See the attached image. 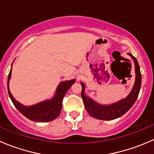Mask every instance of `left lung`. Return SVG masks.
Returning <instances> with one entry per match:
<instances>
[{
    "label": "left lung",
    "instance_id": "left-lung-1",
    "mask_svg": "<svg viewBox=\"0 0 154 154\" xmlns=\"http://www.w3.org/2000/svg\"><path fill=\"white\" fill-rule=\"evenodd\" d=\"M128 55L131 57L134 62L136 80H135L133 89L125 99H122L116 103L109 105H101L93 100L90 97H87L85 94L84 83H80L82 86L81 97L83 98L85 107L88 114L94 119L105 121L118 119L125 114L136 102L139 91H140L141 84H142V74H141L140 67H139L137 60L130 53H128Z\"/></svg>",
    "mask_w": 154,
    "mask_h": 154
}]
</instances>
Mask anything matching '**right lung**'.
Instances as JSON below:
<instances>
[{"instance_id": "add662e5", "label": "right lung", "mask_w": 154, "mask_h": 154, "mask_svg": "<svg viewBox=\"0 0 154 154\" xmlns=\"http://www.w3.org/2000/svg\"><path fill=\"white\" fill-rule=\"evenodd\" d=\"M12 68L8 76L7 88L12 103L16 107L17 109L26 118L33 122H48L54 120L60 116L63 107V100L66 95L67 91L75 82V80L63 81L59 84L56 90L55 95L51 100H46L45 101L38 103L32 106H26L17 101L11 94L9 88V82L11 78Z\"/></svg>"}]
</instances>
